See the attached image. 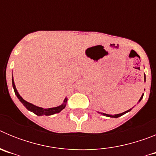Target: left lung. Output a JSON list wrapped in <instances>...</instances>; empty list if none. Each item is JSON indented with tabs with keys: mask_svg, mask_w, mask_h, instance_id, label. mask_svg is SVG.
Listing matches in <instances>:
<instances>
[{
	"mask_svg": "<svg viewBox=\"0 0 156 156\" xmlns=\"http://www.w3.org/2000/svg\"><path fill=\"white\" fill-rule=\"evenodd\" d=\"M145 80H146V78H145V74H144V82H145ZM143 96H144V94H142V95H141V97H140V98L139 99L138 102H140V101H141V99L143 98ZM131 109H132V108H130V109L127 110V111L124 112H122V113H119V114H115V115H108V114H105V113H101V112H98V113L102 114V115H105V116H108V117H112V118H118V117H119V116H121V115H124V114H126V112H129V111H130V110H131Z\"/></svg>",
	"mask_w": 156,
	"mask_h": 156,
	"instance_id": "obj_1",
	"label": "left lung"
}]
</instances>
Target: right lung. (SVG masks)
I'll return each mask as SVG.
<instances>
[{"instance_id":"1","label":"right lung","mask_w":156,"mask_h":156,"mask_svg":"<svg viewBox=\"0 0 156 156\" xmlns=\"http://www.w3.org/2000/svg\"><path fill=\"white\" fill-rule=\"evenodd\" d=\"M12 87H13L14 91H15V94L17 96V98H19V100L23 103V105L29 110V111L34 112V114H36L37 115H54V114L58 113L62 109H64L66 108V102H67V98H66L63 101L62 104L61 105L57 106V107H54V108H41V107H38L37 105H34L31 104V103L28 102L27 101H25L23 98L20 96V94L18 92L17 89L16 87V85H15V82H14L13 80V75H12Z\"/></svg>"}]
</instances>
